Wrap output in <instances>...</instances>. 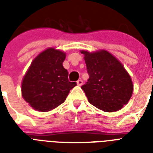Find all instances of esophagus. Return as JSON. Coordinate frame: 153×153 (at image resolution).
Listing matches in <instances>:
<instances>
[{
  "label": "esophagus",
  "mask_w": 153,
  "mask_h": 153,
  "mask_svg": "<svg viewBox=\"0 0 153 153\" xmlns=\"http://www.w3.org/2000/svg\"><path fill=\"white\" fill-rule=\"evenodd\" d=\"M82 83H83V82H82V79H79V80H78V81H77V85H78V86H82Z\"/></svg>",
  "instance_id": "1"
}]
</instances>
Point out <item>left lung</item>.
Masks as SVG:
<instances>
[{"label":"left lung","mask_w":153,"mask_h":153,"mask_svg":"<svg viewBox=\"0 0 153 153\" xmlns=\"http://www.w3.org/2000/svg\"><path fill=\"white\" fill-rule=\"evenodd\" d=\"M84 55L88 82L82 86L89 102L105 112H116L128 102L133 92V84L120 61L105 50Z\"/></svg>","instance_id":"left-lung-1"}]
</instances>
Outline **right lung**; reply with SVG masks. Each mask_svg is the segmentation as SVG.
<instances>
[{"label": "right lung", "mask_w": 153, "mask_h": 153, "mask_svg": "<svg viewBox=\"0 0 153 153\" xmlns=\"http://www.w3.org/2000/svg\"><path fill=\"white\" fill-rule=\"evenodd\" d=\"M66 53L54 48L39 53L32 62L21 83V94L30 106L39 112L55 109L65 102L76 82H69L62 66Z\"/></svg>", "instance_id": "obj_1"}]
</instances>
